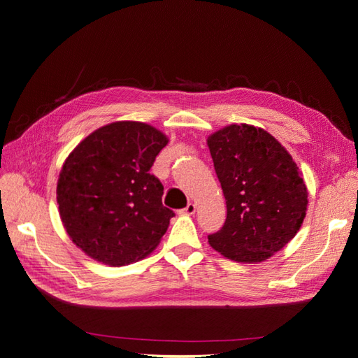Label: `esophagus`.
<instances>
[{
	"label": "esophagus",
	"mask_w": 358,
	"mask_h": 358,
	"mask_svg": "<svg viewBox=\"0 0 358 358\" xmlns=\"http://www.w3.org/2000/svg\"><path fill=\"white\" fill-rule=\"evenodd\" d=\"M181 213H185V215H194V213H196V205L189 202L183 210H181Z\"/></svg>",
	"instance_id": "obj_1"
}]
</instances>
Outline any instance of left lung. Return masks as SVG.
I'll return each mask as SVG.
<instances>
[{"mask_svg":"<svg viewBox=\"0 0 358 358\" xmlns=\"http://www.w3.org/2000/svg\"><path fill=\"white\" fill-rule=\"evenodd\" d=\"M227 205L208 243L235 262L256 264L282 250L306 216L308 191L292 156L251 124H230L207 138Z\"/></svg>","mask_w":358,"mask_h":358,"instance_id":"1","label":"left lung"}]
</instances>
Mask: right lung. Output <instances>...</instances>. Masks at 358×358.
Returning a JSON list of instances; mask_svg holds the SVG:
<instances>
[{"mask_svg":"<svg viewBox=\"0 0 358 358\" xmlns=\"http://www.w3.org/2000/svg\"><path fill=\"white\" fill-rule=\"evenodd\" d=\"M169 138L141 121L96 129L66 157L57 202L66 232L98 262L123 266L159 245L175 216L150 169Z\"/></svg>","mask_w":358,"mask_h":358,"instance_id":"1","label":"right lung"}]
</instances>
